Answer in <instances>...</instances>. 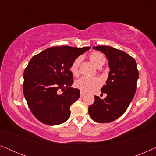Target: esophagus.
<instances>
[{"mask_svg": "<svg viewBox=\"0 0 156 156\" xmlns=\"http://www.w3.org/2000/svg\"><path fill=\"white\" fill-rule=\"evenodd\" d=\"M85 94H85L84 92V91H81V92H80V97L81 98H82V97H84V96H85Z\"/></svg>", "mask_w": 156, "mask_h": 156, "instance_id": "esophagus-1", "label": "esophagus"}]
</instances>
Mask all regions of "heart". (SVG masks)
I'll use <instances>...</instances> for the list:
<instances>
[{"label": "heart", "mask_w": 156, "mask_h": 156, "mask_svg": "<svg viewBox=\"0 0 156 156\" xmlns=\"http://www.w3.org/2000/svg\"><path fill=\"white\" fill-rule=\"evenodd\" d=\"M90 59L94 65L95 66L101 61L102 59H105L104 56L101 53L94 52L90 55ZM80 62V58H77L74 59L72 62L71 67H70V71L73 75H77L79 72V65ZM101 85V80L97 77H88V76H82L76 81L75 86L76 88L80 89L81 91H85V92H91V91H95Z\"/></svg>", "instance_id": "b5f03b06"}]
</instances>
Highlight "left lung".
I'll return each mask as SVG.
<instances>
[{
    "mask_svg": "<svg viewBox=\"0 0 156 156\" xmlns=\"http://www.w3.org/2000/svg\"><path fill=\"white\" fill-rule=\"evenodd\" d=\"M105 55L110 71L106 84L101 88L104 99L94 96L89 106L91 118L98 123H109L124 114L133 99L138 80L137 64L133 57L110 46L93 47Z\"/></svg>",
    "mask_w": 156,
    "mask_h": 156,
    "instance_id": "obj_1",
    "label": "left lung"
}]
</instances>
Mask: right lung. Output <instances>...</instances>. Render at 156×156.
<instances>
[{"instance_id": "right-lung-1", "label": "right lung", "mask_w": 156, "mask_h": 156, "mask_svg": "<svg viewBox=\"0 0 156 156\" xmlns=\"http://www.w3.org/2000/svg\"><path fill=\"white\" fill-rule=\"evenodd\" d=\"M90 47H52L36 55L25 68L23 94L30 109L40 121L59 125L70 116V106L80 97L72 88L73 75L70 67L74 59ZM64 92L59 95L58 90Z\"/></svg>"}]
</instances>
